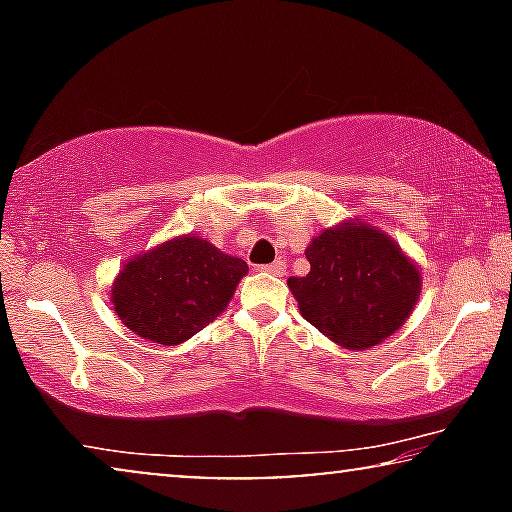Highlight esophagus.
<instances>
[{"instance_id":"1","label":"esophagus","mask_w":512,"mask_h":512,"mask_svg":"<svg viewBox=\"0 0 512 512\" xmlns=\"http://www.w3.org/2000/svg\"><path fill=\"white\" fill-rule=\"evenodd\" d=\"M263 272H268V275H275V277H282L286 272V263L282 261H275V263H268V265H261Z\"/></svg>"}]
</instances>
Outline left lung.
Here are the masks:
<instances>
[{
    "label": "left lung",
    "mask_w": 512,
    "mask_h": 512,
    "mask_svg": "<svg viewBox=\"0 0 512 512\" xmlns=\"http://www.w3.org/2000/svg\"><path fill=\"white\" fill-rule=\"evenodd\" d=\"M305 256L310 272L286 284L300 314L345 349H368L394 335L422 293V268L363 219L324 228Z\"/></svg>",
    "instance_id": "1"
}]
</instances>
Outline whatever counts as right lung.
<instances>
[{"label":"right lung","mask_w":512,"mask_h":512,"mask_svg":"<svg viewBox=\"0 0 512 512\" xmlns=\"http://www.w3.org/2000/svg\"><path fill=\"white\" fill-rule=\"evenodd\" d=\"M249 272L207 237L177 235L130 256L111 284V310L137 338L181 345L226 310Z\"/></svg>","instance_id":"right-lung-1"}]
</instances>
